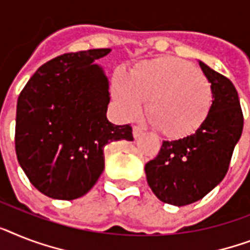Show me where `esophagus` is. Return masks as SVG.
I'll return each instance as SVG.
<instances>
[{"instance_id":"34e87169","label":"esophagus","mask_w":250,"mask_h":250,"mask_svg":"<svg viewBox=\"0 0 250 250\" xmlns=\"http://www.w3.org/2000/svg\"><path fill=\"white\" fill-rule=\"evenodd\" d=\"M144 133V129L140 127V125H133V137L135 139H139L140 136Z\"/></svg>"}]
</instances>
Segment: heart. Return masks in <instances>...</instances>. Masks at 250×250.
<instances>
[{
  "label": "heart",
  "instance_id": "b5f03b06",
  "mask_svg": "<svg viewBox=\"0 0 250 250\" xmlns=\"http://www.w3.org/2000/svg\"><path fill=\"white\" fill-rule=\"evenodd\" d=\"M114 97L125 117L133 118L147 100V114L164 136L180 139L204 123L213 101L209 79L177 58L144 62L131 76L119 74Z\"/></svg>",
  "mask_w": 250,
  "mask_h": 250
}]
</instances>
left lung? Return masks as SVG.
<instances>
[{"mask_svg":"<svg viewBox=\"0 0 250 250\" xmlns=\"http://www.w3.org/2000/svg\"><path fill=\"white\" fill-rule=\"evenodd\" d=\"M199 65L212 84L209 114L192 135L163 141L157 157L145 166L150 188L172 206L198 202L224 180L244 125L232 82L204 62Z\"/></svg>","mask_w":250,"mask_h":250,"instance_id":"left-lung-1","label":"left lung"}]
</instances>
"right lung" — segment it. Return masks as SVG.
I'll return each mask as SVG.
<instances>
[{
    "instance_id": "obj_1",
    "label": "right lung",
    "mask_w": 250,
    "mask_h": 250,
    "mask_svg": "<svg viewBox=\"0 0 250 250\" xmlns=\"http://www.w3.org/2000/svg\"><path fill=\"white\" fill-rule=\"evenodd\" d=\"M110 51L60 55L40 66L20 92L16 157L30 184L48 198L87 194L104 171V146L133 140L131 125L107 121L109 82L92 64Z\"/></svg>"
}]
</instances>
